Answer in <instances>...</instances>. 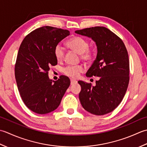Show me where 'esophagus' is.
Wrapping results in <instances>:
<instances>
[{
	"label": "esophagus",
	"mask_w": 147,
	"mask_h": 147,
	"mask_svg": "<svg viewBox=\"0 0 147 147\" xmlns=\"http://www.w3.org/2000/svg\"><path fill=\"white\" fill-rule=\"evenodd\" d=\"M70 82H70V83H71V85H73V84H76V83L77 82V80H74V79H71Z\"/></svg>",
	"instance_id": "34e87169"
}]
</instances>
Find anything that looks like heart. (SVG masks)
I'll list each match as a JSON object with an SVG mask.
<instances>
[{
	"label": "heart",
	"mask_w": 147,
	"mask_h": 147,
	"mask_svg": "<svg viewBox=\"0 0 147 147\" xmlns=\"http://www.w3.org/2000/svg\"><path fill=\"white\" fill-rule=\"evenodd\" d=\"M70 48L76 51L80 55L82 60L90 61L93 58V51L89 48V42L84 38L76 36L70 38L67 42ZM54 55L57 60H61L65 56V49L61 44H57L54 49ZM84 68L82 65H68L65 67L63 71L66 76L71 78H77L80 73L83 72Z\"/></svg>",
	"instance_id": "1"
}]
</instances>
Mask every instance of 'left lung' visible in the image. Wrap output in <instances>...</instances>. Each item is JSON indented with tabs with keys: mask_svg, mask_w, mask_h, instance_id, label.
<instances>
[{
	"mask_svg": "<svg viewBox=\"0 0 147 147\" xmlns=\"http://www.w3.org/2000/svg\"><path fill=\"white\" fill-rule=\"evenodd\" d=\"M91 37L97 46V56L86 73L87 77H100L96 86L79 80V100L86 111L103 115L115 110L123 99L129 81V61L123 41L103 26L75 32Z\"/></svg>",
	"mask_w": 147,
	"mask_h": 147,
	"instance_id": "8db88e82",
	"label": "left lung"
}]
</instances>
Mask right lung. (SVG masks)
Segmentation results:
<instances>
[{
    "label": "right lung",
    "mask_w": 147,
    "mask_h": 147,
    "mask_svg": "<svg viewBox=\"0 0 147 147\" xmlns=\"http://www.w3.org/2000/svg\"><path fill=\"white\" fill-rule=\"evenodd\" d=\"M69 35L67 30L45 26L28 34L20 45L15 78L23 101L35 113L46 114L56 110L70 84L65 76L56 81L48 77L49 67L58 63L54 49Z\"/></svg>",
    "instance_id": "1"
}]
</instances>
